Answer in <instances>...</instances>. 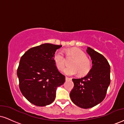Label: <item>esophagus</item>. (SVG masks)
I'll return each mask as SVG.
<instances>
[{
    "instance_id": "34e87169",
    "label": "esophagus",
    "mask_w": 124,
    "mask_h": 124,
    "mask_svg": "<svg viewBox=\"0 0 124 124\" xmlns=\"http://www.w3.org/2000/svg\"><path fill=\"white\" fill-rule=\"evenodd\" d=\"M65 80H66V81H68V80H72V79L70 78H68V77H66L65 78Z\"/></svg>"
}]
</instances>
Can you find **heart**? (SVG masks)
Masks as SVG:
<instances>
[{"label": "heart", "mask_w": 124, "mask_h": 124, "mask_svg": "<svg viewBox=\"0 0 124 124\" xmlns=\"http://www.w3.org/2000/svg\"><path fill=\"white\" fill-rule=\"evenodd\" d=\"M68 54L73 56L74 59L71 62V66L67 67L63 69L65 75L72 76L79 73L83 76L89 72L91 69L90 61L86 57L85 52L79 48H72L68 50ZM53 60L56 68L59 70H62L66 64V59L63 52L61 49L56 51L53 56Z\"/></svg>", "instance_id": "1"}]
</instances>
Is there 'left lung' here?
Returning <instances> with one entry per match:
<instances>
[{"instance_id": "left-lung-1", "label": "left lung", "mask_w": 124, "mask_h": 124, "mask_svg": "<svg viewBox=\"0 0 124 124\" xmlns=\"http://www.w3.org/2000/svg\"><path fill=\"white\" fill-rule=\"evenodd\" d=\"M86 51L92 60V68L84 78L72 79L74 87L70 93L72 102L85 109L103 101L110 84V66L106 58L90 47Z\"/></svg>"}]
</instances>
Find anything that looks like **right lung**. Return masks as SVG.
Masks as SVG:
<instances>
[{"label": "right lung", "instance_id": "right-lung-1", "mask_svg": "<svg viewBox=\"0 0 124 124\" xmlns=\"http://www.w3.org/2000/svg\"><path fill=\"white\" fill-rule=\"evenodd\" d=\"M62 45L43 44L28 49L21 57L17 74L21 93L37 106H45L55 100L58 87L65 76L58 70L53 60Z\"/></svg>", "mask_w": 124, "mask_h": 124}]
</instances>
